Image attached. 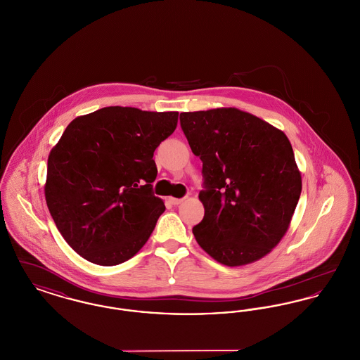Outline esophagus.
Here are the masks:
<instances>
[{
    "mask_svg": "<svg viewBox=\"0 0 360 360\" xmlns=\"http://www.w3.org/2000/svg\"><path fill=\"white\" fill-rule=\"evenodd\" d=\"M170 202H172V205H179V204L184 202V198H174V197H172Z\"/></svg>",
    "mask_w": 360,
    "mask_h": 360,
    "instance_id": "1",
    "label": "esophagus"
}]
</instances>
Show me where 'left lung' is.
Returning a JSON list of instances; mask_svg holds the SVG:
<instances>
[{
  "label": "left lung",
  "mask_w": 360,
  "mask_h": 360,
  "mask_svg": "<svg viewBox=\"0 0 360 360\" xmlns=\"http://www.w3.org/2000/svg\"><path fill=\"white\" fill-rule=\"evenodd\" d=\"M202 160L205 214L193 235L207 255L236 267L266 257L285 236L302 179L288 136L236 108L181 113Z\"/></svg>",
  "instance_id": "left-lung-1"
}]
</instances>
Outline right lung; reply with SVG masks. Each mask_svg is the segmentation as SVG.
I'll list each match as a JSON object with an SVG mask.
<instances>
[{
    "label": "right lung",
    "mask_w": 360,
    "mask_h": 360,
    "mask_svg": "<svg viewBox=\"0 0 360 360\" xmlns=\"http://www.w3.org/2000/svg\"><path fill=\"white\" fill-rule=\"evenodd\" d=\"M176 124L178 112L108 106L68 125L49 155L44 195L78 255L116 266L150 239L166 209L153 194V156Z\"/></svg>",
    "instance_id": "add662e5"
}]
</instances>
